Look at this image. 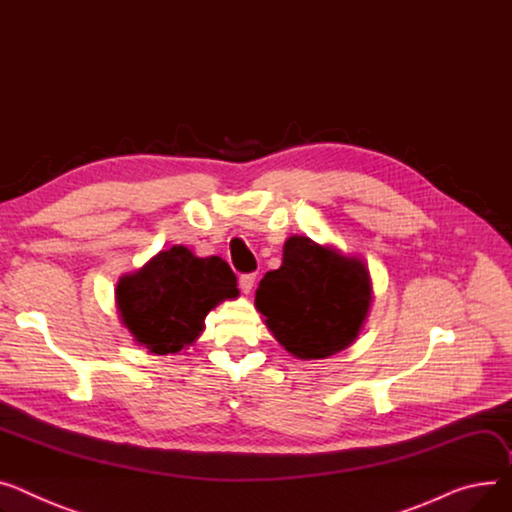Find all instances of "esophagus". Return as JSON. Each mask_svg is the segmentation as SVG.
Masks as SVG:
<instances>
[{"mask_svg":"<svg viewBox=\"0 0 512 512\" xmlns=\"http://www.w3.org/2000/svg\"><path fill=\"white\" fill-rule=\"evenodd\" d=\"M253 284H255V274H245V276L238 278V288H241L243 294H251Z\"/></svg>","mask_w":512,"mask_h":512,"instance_id":"34e87169","label":"esophagus"}]
</instances>
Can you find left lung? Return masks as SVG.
<instances>
[{"label":"left lung","mask_w":512,"mask_h":512,"mask_svg":"<svg viewBox=\"0 0 512 512\" xmlns=\"http://www.w3.org/2000/svg\"><path fill=\"white\" fill-rule=\"evenodd\" d=\"M372 302L370 271L309 236H290L280 269L267 271L255 306L278 344L298 360H323L358 337Z\"/></svg>","instance_id":"1"}]
</instances>
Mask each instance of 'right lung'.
I'll return each mask as SVG.
<instances>
[{
  "instance_id": "right-lung-1",
  "label": "right lung",
  "mask_w": 512,
  "mask_h": 512,
  "mask_svg": "<svg viewBox=\"0 0 512 512\" xmlns=\"http://www.w3.org/2000/svg\"><path fill=\"white\" fill-rule=\"evenodd\" d=\"M236 296V276L224 259L197 257L183 245L160 251L115 288L121 323L156 356L191 346L214 306Z\"/></svg>"
}]
</instances>
